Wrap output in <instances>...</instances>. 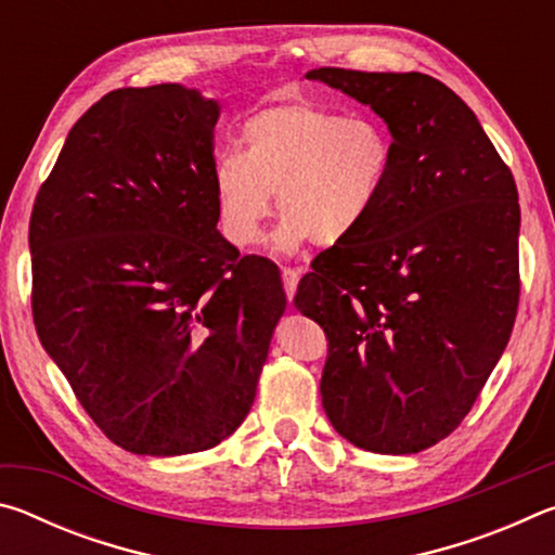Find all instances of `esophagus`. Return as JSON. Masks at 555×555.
I'll return each mask as SVG.
<instances>
[{
	"instance_id": "obj_1",
	"label": "esophagus",
	"mask_w": 555,
	"mask_h": 555,
	"mask_svg": "<svg viewBox=\"0 0 555 555\" xmlns=\"http://www.w3.org/2000/svg\"><path fill=\"white\" fill-rule=\"evenodd\" d=\"M281 279H284V288H286L288 300H294L296 286H298V281H300V271L298 269H284V271H281Z\"/></svg>"
}]
</instances>
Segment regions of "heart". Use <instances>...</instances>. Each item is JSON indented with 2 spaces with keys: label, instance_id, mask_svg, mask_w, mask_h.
Masks as SVG:
<instances>
[{
  "label": "heart",
  "instance_id": "b5f03b06",
  "mask_svg": "<svg viewBox=\"0 0 555 555\" xmlns=\"http://www.w3.org/2000/svg\"><path fill=\"white\" fill-rule=\"evenodd\" d=\"M242 144L244 152L230 149L212 164L220 224L237 247L259 242L271 193L284 218L281 249L352 240L377 215L393 168L387 129L313 100H274L249 112Z\"/></svg>",
  "mask_w": 555,
  "mask_h": 555
}]
</instances>
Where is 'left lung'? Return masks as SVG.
<instances>
[{
    "label": "left lung",
    "mask_w": 555,
    "mask_h": 555,
    "mask_svg": "<svg viewBox=\"0 0 555 555\" xmlns=\"http://www.w3.org/2000/svg\"><path fill=\"white\" fill-rule=\"evenodd\" d=\"M387 121L379 210L300 279L327 335L323 409L352 446L421 453L453 434L509 343L519 306V193L475 112L424 73L318 68Z\"/></svg>",
    "instance_id": "8db88e82"
}]
</instances>
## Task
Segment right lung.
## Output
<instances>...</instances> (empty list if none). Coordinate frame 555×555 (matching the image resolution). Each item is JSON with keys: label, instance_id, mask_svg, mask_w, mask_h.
I'll list each match as a JSON object with an SVG mask.
<instances>
[{"label": "right lung", "instance_id": "obj_1", "mask_svg": "<svg viewBox=\"0 0 555 555\" xmlns=\"http://www.w3.org/2000/svg\"><path fill=\"white\" fill-rule=\"evenodd\" d=\"M218 117L178 82L112 90L34 203L36 333L102 434L137 455L232 436L286 311L274 261L218 232Z\"/></svg>", "mask_w": 555, "mask_h": 555}]
</instances>
